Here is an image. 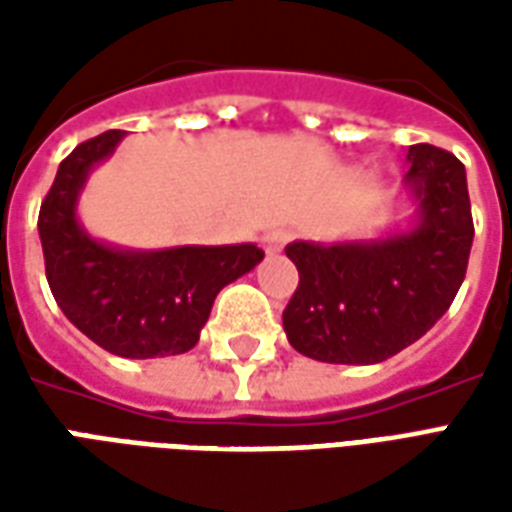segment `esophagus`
Instances as JSON below:
<instances>
[{
	"mask_svg": "<svg viewBox=\"0 0 512 512\" xmlns=\"http://www.w3.org/2000/svg\"><path fill=\"white\" fill-rule=\"evenodd\" d=\"M290 241L288 230H271V233L263 235V249H266L268 255H277L285 249V244Z\"/></svg>",
	"mask_w": 512,
	"mask_h": 512,
	"instance_id": "34e87169",
	"label": "esophagus"
}]
</instances>
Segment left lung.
Returning <instances> with one entry per match:
<instances>
[{"label": "left lung", "instance_id": "left-lung-1", "mask_svg": "<svg viewBox=\"0 0 512 512\" xmlns=\"http://www.w3.org/2000/svg\"><path fill=\"white\" fill-rule=\"evenodd\" d=\"M417 227L378 241L285 246L299 288L282 312L288 343L329 365H376L417 343L466 277L474 224L466 169L433 145L408 147Z\"/></svg>", "mask_w": 512, "mask_h": 512}]
</instances>
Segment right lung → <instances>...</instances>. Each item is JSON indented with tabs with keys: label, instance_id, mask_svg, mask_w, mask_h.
I'll return each instance as SVG.
<instances>
[{
	"label": "right lung",
	"instance_id": "add662e5",
	"mask_svg": "<svg viewBox=\"0 0 512 512\" xmlns=\"http://www.w3.org/2000/svg\"><path fill=\"white\" fill-rule=\"evenodd\" d=\"M126 131L87 139L57 169L40 205L46 279L65 318L104 351L156 359L191 351L216 293L263 260L255 244L172 246L134 252L101 244L76 219V200L95 164L115 153Z\"/></svg>",
	"mask_w": 512,
	"mask_h": 512
}]
</instances>
